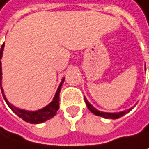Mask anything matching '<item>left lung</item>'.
Returning <instances> with one entry per match:
<instances>
[{"mask_svg": "<svg viewBox=\"0 0 149 149\" xmlns=\"http://www.w3.org/2000/svg\"><path fill=\"white\" fill-rule=\"evenodd\" d=\"M84 100H85L87 107L89 109V110L92 112V113H93V114L96 115V116L102 117V118H105V119H113V120L119 119V118H120V117L123 116V115L129 113V112L132 109H133V107H131V109H129L124 110V111H120V112H113V113H111V112H103V111H100V110L96 109L95 107H93L85 97H84Z\"/></svg>", "mask_w": 149, "mask_h": 149, "instance_id": "obj_1", "label": "left lung"}]
</instances>
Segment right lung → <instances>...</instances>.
I'll use <instances>...</instances> for the list:
<instances>
[{
	"label": "right lung",
	"mask_w": 149,
	"mask_h": 149,
	"mask_svg": "<svg viewBox=\"0 0 149 149\" xmlns=\"http://www.w3.org/2000/svg\"><path fill=\"white\" fill-rule=\"evenodd\" d=\"M3 48H4V43L1 45L0 51V85L1 90L2 93V96H3L4 100L6 102V104L8 105V107L12 109V111L14 112L15 114L17 115L19 118H21L23 120L29 122V123L32 124H39L42 123V122L46 121L50 119L54 118L56 116L57 110L59 109V93H60V90H61V86L64 83L65 78L62 79V81L60 82V84L57 88V91L54 95V97L53 98V101L48 104L47 106H45L44 107L35 111H29V110H25V109H18V107H15L14 105H12L11 103L7 100V98L4 95L3 93V89L1 87V80H2V71H1V59L2 57V53H3Z\"/></svg>",
	"instance_id": "1"
}]
</instances>
